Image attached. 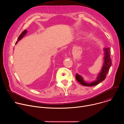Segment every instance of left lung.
I'll list each match as a JSON object with an SVG mask.
<instances>
[{
  "mask_svg": "<svg viewBox=\"0 0 124 124\" xmlns=\"http://www.w3.org/2000/svg\"><path fill=\"white\" fill-rule=\"evenodd\" d=\"M103 65L101 67V69L100 70V72L97 75L96 80L92 81V82H86L82 78V77L78 74H76V78L78 82H79L81 84L86 86H93L96 85L100 83L102 81L104 80L107 75L108 73L109 69L111 66L112 61L110 58V48H104L103 49Z\"/></svg>",
  "mask_w": 124,
  "mask_h": 124,
  "instance_id": "obj_1",
  "label": "left lung"
}]
</instances>
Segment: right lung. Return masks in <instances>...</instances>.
<instances>
[{"label":"right lung","instance_id":"right-lung-1","mask_svg":"<svg viewBox=\"0 0 124 124\" xmlns=\"http://www.w3.org/2000/svg\"><path fill=\"white\" fill-rule=\"evenodd\" d=\"M27 32V31L26 30H25L21 34V35H20L19 38H18V39H17V41L16 42V44L17 43V42H18L19 41H20L22 39H23V38L26 34Z\"/></svg>","mask_w":124,"mask_h":124}]
</instances>
